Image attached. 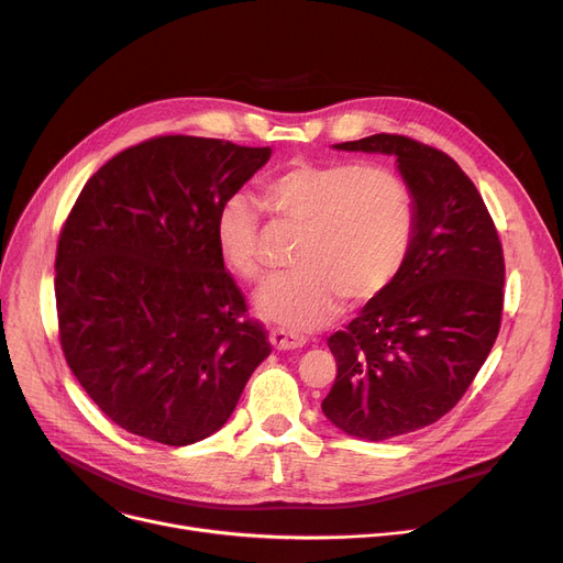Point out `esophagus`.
Segmentation results:
<instances>
[{
    "instance_id": "obj_1",
    "label": "esophagus",
    "mask_w": 563,
    "mask_h": 563,
    "mask_svg": "<svg viewBox=\"0 0 563 563\" xmlns=\"http://www.w3.org/2000/svg\"><path fill=\"white\" fill-rule=\"evenodd\" d=\"M269 340H272V344H274L276 349H280V351L299 349V346H303V342H306L303 335L294 333V331H287V329H280V327H276V329L269 331Z\"/></svg>"
}]
</instances>
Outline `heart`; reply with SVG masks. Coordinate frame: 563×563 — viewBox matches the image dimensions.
<instances>
[{"mask_svg": "<svg viewBox=\"0 0 563 563\" xmlns=\"http://www.w3.org/2000/svg\"><path fill=\"white\" fill-rule=\"evenodd\" d=\"M274 219L301 228L291 249L294 269L272 276L257 291L264 317L308 331L327 323L349 301L386 289L406 264L416 214L404 177L361 162H291L262 185ZM228 269L242 280L262 276V212L246 194L228 196L214 219Z\"/></svg>", "mask_w": 563, "mask_h": 563, "instance_id": "b5f03b06", "label": "heart"}]
</instances>
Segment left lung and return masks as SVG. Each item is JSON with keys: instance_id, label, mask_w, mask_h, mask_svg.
I'll return each instance as SVG.
<instances>
[{"instance_id": "left-lung-1", "label": "left lung", "mask_w": 563, "mask_h": 563, "mask_svg": "<svg viewBox=\"0 0 563 563\" xmlns=\"http://www.w3.org/2000/svg\"><path fill=\"white\" fill-rule=\"evenodd\" d=\"M340 151L395 155L416 230L399 276L329 338L338 363L321 410L338 429L386 440L438 422L475 380L505 306V253L463 168L404 134L344 141Z\"/></svg>"}]
</instances>
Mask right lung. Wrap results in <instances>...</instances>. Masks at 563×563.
Masks as SVG:
<instances>
[{"label":"right lung","instance_id":"obj_1","mask_svg":"<svg viewBox=\"0 0 563 563\" xmlns=\"http://www.w3.org/2000/svg\"><path fill=\"white\" fill-rule=\"evenodd\" d=\"M269 147L166 134L100 166L58 234V342L121 429L183 448L219 431L269 356L214 219Z\"/></svg>","mask_w":563,"mask_h":563}]
</instances>
